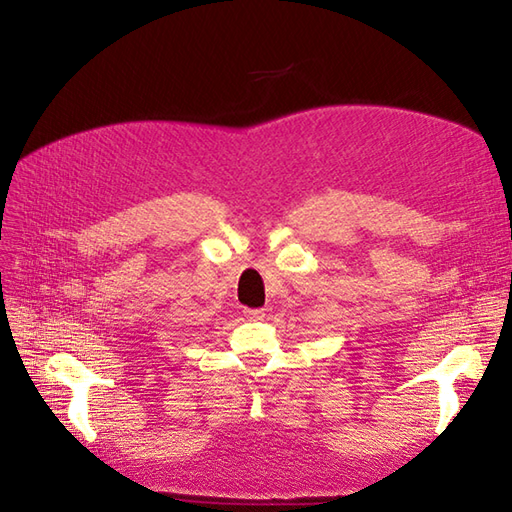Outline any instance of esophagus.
I'll list each match as a JSON object with an SVG mask.
<instances>
[{"label": "esophagus", "instance_id": "34e87169", "mask_svg": "<svg viewBox=\"0 0 512 512\" xmlns=\"http://www.w3.org/2000/svg\"><path fill=\"white\" fill-rule=\"evenodd\" d=\"M243 314H245V318H247V320H262V318H265V309H260V307H256V309L247 307Z\"/></svg>", "mask_w": 512, "mask_h": 512}]
</instances>
